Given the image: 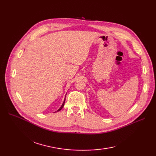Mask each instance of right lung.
Masks as SVG:
<instances>
[{"label": "right lung", "mask_w": 156, "mask_h": 156, "mask_svg": "<svg viewBox=\"0 0 156 156\" xmlns=\"http://www.w3.org/2000/svg\"><path fill=\"white\" fill-rule=\"evenodd\" d=\"M65 97H66V96H65ZM65 99H64V101H63V104L62 105V106L60 107V108H59L58 110H57L56 111V112H59V111H60L61 110H62V108L63 107V106H64V104H65Z\"/></svg>", "instance_id": "obj_1"}]
</instances>
